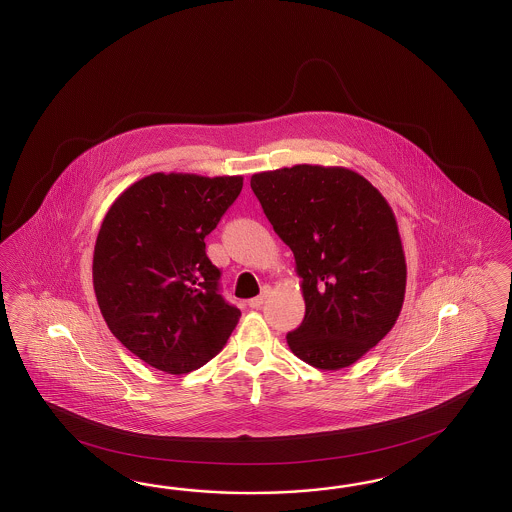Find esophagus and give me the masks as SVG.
<instances>
[{
	"label": "esophagus",
	"mask_w": 512,
	"mask_h": 512,
	"mask_svg": "<svg viewBox=\"0 0 512 512\" xmlns=\"http://www.w3.org/2000/svg\"><path fill=\"white\" fill-rule=\"evenodd\" d=\"M264 298H266V295L255 296V298H251V300L248 302L249 308H253V310H259V308H261V306L264 304Z\"/></svg>",
	"instance_id": "obj_1"
}]
</instances>
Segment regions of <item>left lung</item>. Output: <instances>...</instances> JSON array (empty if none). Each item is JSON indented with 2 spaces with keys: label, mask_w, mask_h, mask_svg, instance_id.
Masks as SVG:
<instances>
[{
  "label": "left lung",
  "mask_w": 512,
  "mask_h": 512,
  "mask_svg": "<svg viewBox=\"0 0 512 512\" xmlns=\"http://www.w3.org/2000/svg\"><path fill=\"white\" fill-rule=\"evenodd\" d=\"M251 189L302 278L306 315L287 334L291 351L319 370L351 366L402 311L407 268L392 208L343 167L259 172Z\"/></svg>",
  "instance_id": "8db88e82"
}]
</instances>
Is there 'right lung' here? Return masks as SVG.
I'll return each mask as SVG.
<instances>
[{"label":"right lung","mask_w":512,"mask_h":512,"mask_svg":"<svg viewBox=\"0 0 512 512\" xmlns=\"http://www.w3.org/2000/svg\"><path fill=\"white\" fill-rule=\"evenodd\" d=\"M242 186V176L155 172L127 187L103 219L93 249L97 304L110 332L152 368H201L238 323L204 238Z\"/></svg>","instance_id":"obj_1"}]
</instances>
